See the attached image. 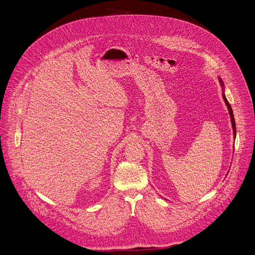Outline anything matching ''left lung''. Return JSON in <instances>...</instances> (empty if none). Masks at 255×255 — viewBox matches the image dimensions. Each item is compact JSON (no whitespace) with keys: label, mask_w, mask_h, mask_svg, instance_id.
<instances>
[{"label":"left lung","mask_w":255,"mask_h":255,"mask_svg":"<svg viewBox=\"0 0 255 255\" xmlns=\"http://www.w3.org/2000/svg\"><path fill=\"white\" fill-rule=\"evenodd\" d=\"M219 81H220V84H221L222 88L224 89V84H223V82H222V80H221L220 78H219ZM223 99H224V101H225V104L227 105V108H228V111H229V114H230V117H231V122H232V128H233V133H234V138H235V137H236V128H235V120H234V116H233V111H232V108H231V106H230L229 102L227 101V99H226V97H225L224 93H223Z\"/></svg>","instance_id":"left-lung-1"}]
</instances>
